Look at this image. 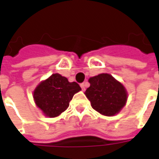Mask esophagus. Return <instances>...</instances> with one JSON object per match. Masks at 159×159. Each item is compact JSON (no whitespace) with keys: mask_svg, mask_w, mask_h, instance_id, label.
Here are the masks:
<instances>
[{"mask_svg":"<svg viewBox=\"0 0 159 159\" xmlns=\"http://www.w3.org/2000/svg\"><path fill=\"white\" fill-rule=\"evenodd\" d=\"M80 86H81V88H82V89H83V91L85 90V83H81V84H80Z\"/></svg>","mask_w":159,"mask_h":159,"instance_id":"34e87169","label":"esophagus"}]
</instances>
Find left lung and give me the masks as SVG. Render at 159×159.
<instances>
[{
    "mask_svg": "<svg viewBox=\"0 0 159 159\" xmlns=\"http://www.w3.org/2000/svg\"><path fill=\"white\" fill-rule=\"evenodd\" d=\"M90 87L85 92L93 109L105 116L118 113L125 106L127 92L125 88L107 73L93 76L89 80Z\"/></svg>",
    "mask_w": 159,
    "mask_h": 159,
    "instance_id": "obj_1",
    "label": "left lung"
}]
</instances>
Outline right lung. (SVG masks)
<instances>
[{
  "instance_id": "add662e5",
  "label": "right lung",
  "mask_w": 159,
  "mask_h": 159,
  "mask_svg": "<svg viewBox=\"0 0 159 159\" xmlns=\"http://www.w3.org/2000/svg\"><path fill=\"white\" fill-rule=\"evenodd\" d=\"M80 90L76 82L70 83L66 77L56 73L36 87L34 100L47 117H54L68 108L73 95Z\"/></svg>"
}]
</instances>
